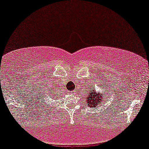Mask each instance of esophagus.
<instances>
[{"mask_svg": "<svg viewBox=\"0 0 149 149\" xmlns=\"http://www.w3.org/2000/svg\"><path fill=\"white\" fill-rule=\"evenodd\" d=\"M72 94H76V92H75V91H72Z\"/></svg>", "mask_w": 149, "mask_h": 149, "instance_id": "34e87169", "label": "esophagus"}]
</instances>
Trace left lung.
<instances>
[{
    "mask_svg": "<svg viewBox=\"0 0 149 149\" xmlns=\"http://www.w3.org/2000/svg\"><path fill=\"white\" fill-rule=\"evenodd\" d=\"M102 85V82H100ZM102 86L100 91H97L95 88H93L92 90H89L88 95L85 97L88 106L90 108H97L99 106H102V104L106 102V98L108 97L107 95V88L104 89V86ZM87 106V107H88Z\"/></svg>",
    "mask_w": 149,
    "mask_h": 149,
    "instance_id": "obj_1",
    "label": "left lung"
}]
</instances>
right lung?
Wrapping results in <instances>:
<instances>
[{
  "label": "right lung",
  "mask_w": 149,
  "mask_h": 149,
  "mask_svg": "<svg viewBox=\"0 0 149 149\" xmlns=\"http://www.w3.org/2000/svg\"><path fill=\"white\" fill-rule=\"evenodd\" d=\"M47 94H45V95H44V94H43V95H42V97H43V98L45 99V100H47V99H48L49 97H51V98H52V97H54V95H53L52 96H51V95H52V90H51V92H47ZM54 98H55V97H54ZM45 100H44V101H45Z\"/></svg>",
  "instance_id": "obj_1"
}]
</instances>
